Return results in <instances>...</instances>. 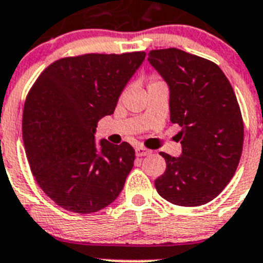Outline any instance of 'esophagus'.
<instances>
[{
  "label": "esophagus",
  "instance_id": "obj_1",
  "mask_svg": "<svg viewBox=\"0 0 263 263\" xmlns=\"http://www.w3.org/2000/svg\"><path fill=\"white\" fill-rule=\"evenodd\" d=\"M136 154L137 157H147V155L152 154V150H148L143 146H138V147H136Z\"/></svg>",
  "mask_w": 263,
  "mask_h": 263
}]
</instances>
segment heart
<instances>
[{"instance_id": "heart-1", "label": "heart", "mask_w": 263, "mask_h": 263, "mask_svg": "<svg viewBox=\"0 0 263 263\" xmlns=\"http://www.w3.org/2000/svg\"><path fill=\"white\" fill-rule=\"evenodd\" d=\"M157 83H162V81H160L159 79L155 78V76H154V78H153V80H152V84H157Z\"/></svg>"}]
</instances>
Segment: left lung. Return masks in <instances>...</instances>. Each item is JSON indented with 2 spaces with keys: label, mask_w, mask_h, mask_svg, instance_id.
Instances as JSON below:
<instances>
[{
  "label": "left lung",
  "mask_w": 263,
  "mask_h": 263,
  "mask_svg": "<svg viewBox=\"0 0 263 263\" xmlns=\"http://www.w3.org/2000/svg\"><path fill=\"white\" fill-rule=\"evenodd\" d=\"M170 88V121L182 127V155H160L166 171L155 179L170 203L197 206L227 187L240 163L243 121L231 83L213 62L178 48L148 52Z\"/></svg>",
  "instance_id": "left-lung-1"
}]
</instances>
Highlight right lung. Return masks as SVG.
Masks as SVG:
<instances>
[{
	"label": "right lung",
	"instance_id": "1",
	"mask_svg": "<svg viewBox=\"0 0 263 263\" xmlns=\"http://www.w3.org/2000/svg\"><path fill=\"white\" fill-rule=\"evenodd\" d=\"M143 51L85 53L53 62L26 97L22 136L36 183L69 212L93 213L113 203L134 166L127 142L95 143L97 122L145 60Z\"/></svg>",
	"mask_w": 263,
	"mask_h": 263
}]
</instances>
